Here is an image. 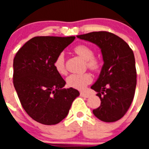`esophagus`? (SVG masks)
I'll list each match as a JSON object with an SVG mask.
<instances>
[{"label": "esophagus", "instance_id": "34e87169", "mask_svg": "<svg viewBox=\"0 0 149 149\" xmlns=\"http://www.w3.org/2000/svg\"><path fill=\"white\" fill-rule=\"evenodd\" d=\"M80 96H81V97H86V98H88L91 97V95H90L89 93H84V92H81V93H80Z\"/></svg>", "mask_w": 149, "mask_h": 149}]
</instances>
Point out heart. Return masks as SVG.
Returning a JSON list of instances; mask_svg holds the SVG:
<instances>
[{
    "mask_svg": "<svg viewBox=\"0 0 149 149\" xmlns=\"http://www.w3.org/2000/svg\"><path fill=\"white\" fill-rule=\"evenodd\" d=\"M74 52L80 58L86 61V65L90 69L93 70L98 69L99 63L95 58H93L94 52L91 47L86 45H79L75 47ZM53 66L58 74L65 75L66 73L65 58L63 53L58 54V56L54 61ZM91 82H92V77L90 73L87 72L82 74H71L66 79L68 86L77 90H84Z\"/></svg>",
    "mask_w": 149,
    "mask_h": 149,
    "instance_id": "obj_1",
    "label": "heart"
}]
</instances>
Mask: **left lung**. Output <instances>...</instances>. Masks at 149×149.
<instances>
[{"label":"left lung","instance_id":"obj_1","mask_svg":"<svg viewBox=\"0 0 149 149\" xmlns=\"http://www.w3.org/2000/svg\"><path fill=\"white\" fill-rule=\"evenodd\" d=\"M77 38L97 45L104 65L91 89L97 92L100 106L93 114L104 122H113L125 115L132 104L136 87V68L133 51L114 34L94 31Z\"/></svg>","mask_w":149,"mask_h":149}]
</instances>
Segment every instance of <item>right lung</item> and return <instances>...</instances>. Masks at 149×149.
I'll return each instance as SVG.
<instances>
[{"instance_id": "add662e5", "label": "right lung", "mask_w": 149, "mask_h": 149, "mask_svg": "<svg viewBox=\"0 0 149 149\" xmlns=\"http://www.w3.org/2000/svg\"><path fill=\"white\" fill-rule=\"evenodd\" d=\"M74 36H38L28 41L13 62L14 86L26 113L37 122L56 125L67 116L79 96L54 69L56 58L74 41Z\"/></svg>"}]
</instances>
